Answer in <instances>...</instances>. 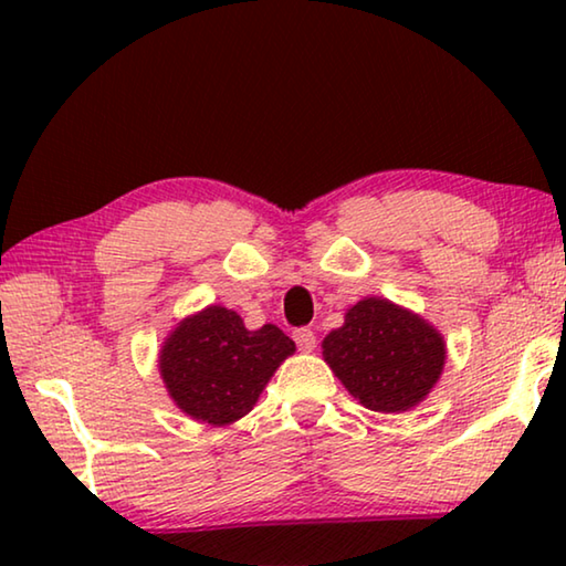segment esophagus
Wrapping results in <instances>:
<instances>
[{
	"label": "esophagus",
	"instance_id": "34e87169",
	"mask_svg": "<svg viewBox=\"0 0 566 566\" xmlns=\"http://www.w3.org/2000/svg\"><path fill=\"white\" fill-rule=\"evenodd\" d=\"M292 337H294V342H296V347H300L302 352H312L314 347H317V337H314V332L306 329V327L294 329Z\"/></svg>",
	"mask_w": 566,
	"mask_h": 566
}]
</instances>
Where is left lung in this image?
Masks as SVG:
<instances>
[{
  "mask_svg": "<svg viewBox=\"0 0 566 566\" xmlns=\"http://www.w3.org/2000/svg\"><path fill=\"white\" fill-rule=\"evenodd\" d=\"M324 361L371 411H407L424 399L444 369V337L419 314L381 296L347 310L322 342Z\"/></svg>",
  "mask_w": 566,
  "mask_h": 566,
  "instance_id": "8db88e82",
  "label": "left lung"
}]
</instances>
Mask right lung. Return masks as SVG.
<instances>
[{
  "label": "right lung",
  "mask_w": 566,
  "mask_h": 566,
  "mask_svg": "<svg viewBox=\"0 0 566 566\" xmlns=\"http://www.w3.org/2000/svg\"><path fill=\"white\" fill-rule=\"evenodd\" d=\"M294 349L274 324L249 332L237 312L212 304L181 319L165 339L159 375L185 415L224 427L252 411L266 381Z\"/></svg>",
  "instance_id": "add662e5"
}]
</instances>
